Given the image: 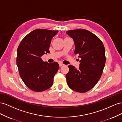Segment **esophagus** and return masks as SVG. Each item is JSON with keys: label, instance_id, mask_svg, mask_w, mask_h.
I'll use <instances>...</instances> for the list:
<instances>
[{"label": "esophagus", "instance_id": "34e87169", "mask_svg": "<svg viewBox=\"0 0 122 122\" xmlns=\"http://www.w3.org/2000/svg\"><path fill=\"white\" fill-rule=\"evenodd\" d=\"M59 66H60V67L62 66H64V64H63L62 63H61V62H60V63H59Z\"/></svg>", "mask_w": 122, "mask_h": 122}]
</instances>
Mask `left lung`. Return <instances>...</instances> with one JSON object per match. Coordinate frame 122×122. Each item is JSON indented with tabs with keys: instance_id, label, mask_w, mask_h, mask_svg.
Returning a JSON list of instances; mask_svg holds the SVG:
<instances>
[{
	"instance_id": "left-lung-1",
	"label": "left lung",
	"mask_w": 122,
	"mask_h": 122,
	"mask_svg": "<svg viewBox=\"0 0 122 122\" xmlns=\"http://www.w3.org/2000/svg\"><path fill=\"white\" fill-rule=\"evenodd\" d=\"M66 33L74 39L75 54L81 59L78 69L68 65L67 85L75 92H85L92 89L101 76L106 62L105 47L98 37L86 30H70Z\"/></svg>"
}]
</instances>
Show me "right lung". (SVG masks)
<instances>
[{
  "label": "right lung",
  "mask_w": 122,
  "mask_h": 122,
  "mask_svg": "<svg viewBox=\"0 0 122 122\" xmlns=\"http://www.w3.org/2000/svg\"><path fill=\"white\" fill-rule=\"evenodd\" d=\"M58 30L37 29L21 41L17 48L16 63L21 78L33 91H44L53 84L55 75L59 65L56 62L48 63L41 57L49 53L52 38Z\"/></svg>",
  "instance_id": "add662e5"
}]
</instances>
